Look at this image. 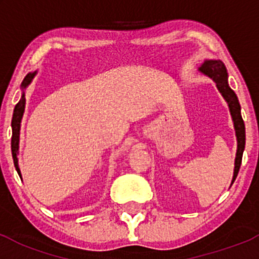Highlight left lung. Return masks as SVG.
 I'll use <instances>...</instances> for the list:
<instances>
[{"label": "left lung", "mask_w": 259, "mask_h": 259, "mask_svg": "<svg viewBox=\"0 0 259 259\" xmlns=\"http://www.w3.org/2000/svg\"><path fill=\"white\" fill-rule=\"evenodd\" d=\"M198 71L215 82L217 89L222 94L224 100L227 101L229 111H231V116L232 120H233L234 130H236L237 137V153L236 160H234L233 178H232V184H233L237 176H238L239 168H241L243 151H244L245 146V127L244 121H243L241 115V105H239V101L236 93L229 88L228 72H227L226 66H224V64L221 60H205L204 64L199 67Z\"/></svg>", "instance_id": "8db88e82"}]
</instances>
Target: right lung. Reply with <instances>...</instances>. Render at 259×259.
I'll return each mask as SVG.
<instances>
[{
  "label": "right lung",
  "instance_id": "add662e5",
  "mask_svg": "<svg viewBox=\"0 0 259 259\" xmlns=\"http://www.w3.org/2000/svg\"><path fill=\"white\" fill-rule=\"evenodd\" d=\"M37 71L28 72L26 77L23 79L22 83H21V89H22V96H21L20 101L16 104L14 110V115H12V139H11V151H12V158H14L15 168H16L18 176L21 178V170L18 166V148H20V129H21V121H22L23 113H25V105H26V99H25V90L31 82H32L33 77L36 76Z\"/></svg>",
  "mask_w": 259,
  "mask_h": 259
}]
</instances>
